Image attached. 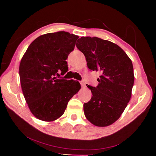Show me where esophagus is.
<instances>
[{"mask_svg":"<svg viewBox=\"0 0 156 156\" xmlns=\"http://www.w3.org/2000/svg\"><path fill=\"white\" fill-rule=\"evenodd\" d=\"M80 84H81V87H83V88L85 87V83H84V81H81V82H80Z\"/></svg>","mask_w":156,"mask_h":156,"instance_id":"1","label":"esophagus"}]
</instances>
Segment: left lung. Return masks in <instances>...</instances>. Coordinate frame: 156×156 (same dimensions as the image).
Wrapping results in <instances>:
<instances>
[{
  "instance_id": "1",
  "label": "left lung",
  "mask_w": 156,
  "mask_h": 156,
  "mask_svg": "<svg viewBox=\"0 0 156 156\" xmlns=\"http://www.w3.org/2000/svg\"><path fill=\"white\" fill-rule=\"evenodd\" d=\"M76 47L86 58L87 67L101 73L98 84L87 85L91 98L83 105L84 115L97 126L115 122L125 109L134 83L133 67L126 53L115 43L98 37H81Z\"/></svg>"
}]
</instances>
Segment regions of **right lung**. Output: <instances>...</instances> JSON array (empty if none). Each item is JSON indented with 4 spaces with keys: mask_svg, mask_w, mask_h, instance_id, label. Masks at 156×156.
<instances>
[{
    "mask_svg": "<svg viewBox=\"0 0 156 156\" xmlns=\"http://www.w3.org/2000/svg\"><path fill=\"white\" fill-rule=\"evenodd\" d=\"M78 36L64 31L36 38L21 59L19 75L23 96L31 112L39 120L60 118L69 100L80 89L74 80L57 79L68 71V55L74 49Z\"/></svg>",
    "mask_w": 156,
    "mask_h": 156,
    "instance_id": "add662e5",
    "label": "right lung"
}]
</instances>
